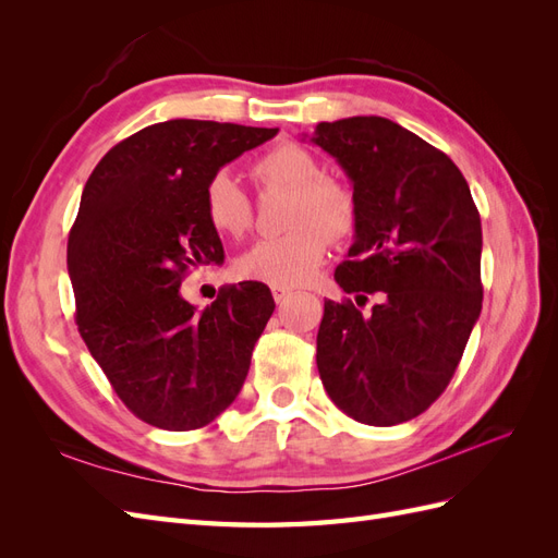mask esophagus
I'll list each match as a JSON object with an SVG mask.
<instances>
[{
    "instance_id": "obj_1",
    "label": "esophagus",
    "mask_w": 558,
    "mask_h": 558,
    "mask_svg": "<svg viewBox=\"0 0 558 558\" xmlns=\"http://www.w3.org/2000/svg\"><path fill=\"white\" fill-rule=\"evenodd\" d=\"M291 295H293L291 289H281V286H272V298H275L277 305H281V302L289 300Z\"/></svg>"
}]
</instances>
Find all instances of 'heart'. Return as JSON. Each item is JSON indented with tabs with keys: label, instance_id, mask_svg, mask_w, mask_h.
Returning <instances> with one entry per match:
<instances>
[{
	"label": "heart",
	"instance_id": "obj_1",
	"mask_svg": "<svg viewBox=\"0 0 558 558\" xmlns=\"http://www.w3.org/2000/svg\"><path fill=\"white\" fill-rule=\"evenodd\" d=\"M260 189L289 191L286 228L291 232L253 244L234 263L238 277L281 289L312 281L328 253V240L340 242L359 221L353 191L340 179L326 177L305 146L283 142L251 165ZM209 226L226 238H242L253 223V207L242 185L228 172H216L202 195Z\"/></svg>",
	"mask_w": 558,
	"mask_h": 558
}]
</instances>
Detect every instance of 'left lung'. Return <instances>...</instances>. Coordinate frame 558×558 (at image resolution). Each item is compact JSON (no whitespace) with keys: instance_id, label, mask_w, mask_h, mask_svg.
<instances>
[{"instance_id":"left-lung-1","label":"left lung","mask_w":558,"mask_h":558,"mask_svg":"<svg viewBox=\"0 0 558 558\" xmlns=\"http://www.w3.org/2000/svg\"><path fill=\"white\" fill-rule=\"evenodd\" d=\"M340 162L359 205L335 281L384 292L363 317L326 300L316 365L330 400L367 426H396L442 396L482 312V221L449 156L381 116L318 123L310 137Z\"/></svg>"}]
</instances>
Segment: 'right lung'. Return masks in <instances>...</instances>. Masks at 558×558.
<instances>
[{
    "label": "right lung",
    "mask_w": 558,
    "mask_h": 558,
    "mask_svg": "<svg viewBox=\"0 0 558 558\" xmlns=\"http://www.w3.org/2000/svg\"><path fill=\"white\" fill-rule=\"evenodd\" d=\"M277 128L165 121L116 144L81 195L66 242L76 326L116 396L146 424L195 430L228 410L269 316L265 283L218 291L205 312L183 300L195 265H221L207 181Z\"/></svg>",
    "instance_id": "right-lung-1"
}]
</instances>
